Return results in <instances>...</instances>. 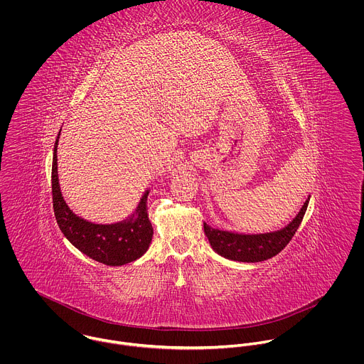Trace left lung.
<instances>
[{
	"label": "left lung",
	"mask_w": 364,
	"mask_h": 364,
	"mask_svg": "<svg viewBox=\"0 0 364 364\" xmlns=\"http://www.w3.org/2000/svg\"><path fill=\"white\" fill-rule=\"evenodd\" d=\"M310 196L300 208L299 214L282 230L263 232V234H240L234 231H224L213 228L203 223L205 234L208 238L211 248L221 257L227 259L238 262H262L270 259L277 255L293 238L301 220L309 208Z\"/></svg>",
	"instance_id": "1"
}]
</instances>
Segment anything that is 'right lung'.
I'll return each instance as SVG.
<instances>
[{"mask_svg": "<svg viewBox=\"0 0 364 364\" xmlns=\"http://www.w3.org/2000/svg\"><path fill=\"white\" fill-rule=\"evenodd\" d=\"M58 139L60 132L53 150V208L64 237L84 255L107 266H122L143 257L154 234L147 213L149 189L141 196L134 213L119 223L95 224L84 220L68 208L61 195L57 172Z\"/></svg>", "mask_w": 364, "mask_h": 364, "instance_id": "obj_1", "label": "right lung"}]
</instances>
